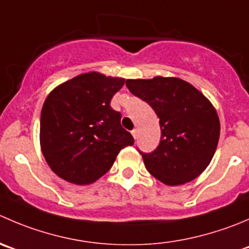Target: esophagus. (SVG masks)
I'll list each match as a JSON object with an SVG mask.
<instances>
[{
	"instance_id": "esophagus-1",
	"label": "esophagus",
	"mask_w": 249,
	"mask_h": 249,
	"mask_svg": "<svg viewBox=\"0 0 249 249\" xmlns=\"http://www.w3.org/2000/svg\"><path fill=\"white\" fill-rule=\"evenodd\" d=\"M131 135H132V136H134V139H136V137H137V130H136V129L132 130Z\"/></svg>"
}]
</instances>
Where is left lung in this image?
Here are the masks:
<instances>
[{
	"label": "left lung",
	"mask_w": 249,
	"mask_h": 249,
	"mask_svg": "<svg viewBox=\"0 0 249 249\" xmlns=\"http://www.w3.org/2000/svg\"><path fill=\"white\" fill-rule=\"evenodd\" d=\"M126 86L159 118V146L152 153H141L149 174L168 186L183 185L201 175L220 136V122L211 101L178 78L129 79Z\"/></svg>",
	"instance_id": "left-lung-1"
}]
</instances>
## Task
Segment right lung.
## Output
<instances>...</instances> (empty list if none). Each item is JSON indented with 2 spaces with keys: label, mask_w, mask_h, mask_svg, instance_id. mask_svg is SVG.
Wrapping results in <instances>:
<instances>
[{
  "label": "right lung",
  "mask_w": 249,
  "mask_h": 249,
  "mask_svg": "<svg viewBox=\"0 0 249 249\" xmlns=\"http://www.w3.org/2000/svg\"><path fill=\"white\" fill-rule=\"evenodd\" d=\"M125 79L84 73L53 89L41 110L40 146L54 174L75 185L105 175L134 137L110 107Z\"/></svg>",
  "instance_id": "1"
}]
</instances>
